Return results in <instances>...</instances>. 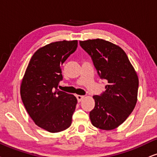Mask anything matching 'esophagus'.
Wrapping results in <instances>:
<instances>
[{"label": "esophagus", "mask_w": 157, "mask_h": 157, "mask_svg": "<svg viewBox=\"0 0 157 157\" xmlns=\"http://www.w3.org/2000/svg\"><path fill=\"white\" fill-rule=\"evenodd\" d=\"M76 97H77V101H78V102H80L82 100V98H84V96H80V95H77Z\"/></svg>", "instance_id": "1"}]
</instances>
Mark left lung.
<instances>
[{
  "instance_id": "1",
  "label": "left lung",
  "mask_w": 157,
  "mask_h": 157,
  "mask_svg": "<svg viewBox=\"0 0 157 157\" xmlns=\"http://www.w3.org/2000/svg\"><path fill=\"white\" fill-rule=\"evenodd\" d=\"M90 56L97 72L107 80L106 90L93 96L94 109L90 112L91 123L104 130H114L122 124L136 106L138 77L124 51L103 39L80 41Z\"/></svg>"
}]
</instances>
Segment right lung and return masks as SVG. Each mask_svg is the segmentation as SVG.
I'll list each match as a JSON object with an SVG mask.
<instances>
[{
	"label": "right lung",
	"mask_w": 157,
	"mask_h": 157,
	"mask_svg": "<svg viewBox=\"0 0 157 157\" xmlns=\"http://www.w3.org/2000/svg\"><path fill=\"white\" fill-rule=\"evenodd\" d=\"M77 40H63L40 48L33 54L20 87L21 100L35 124L50 132L66 130L72 124L77 100L59 90L61 67L76 51Z\"/></svg>",
	"instance_id": "add662e5"
}]
</instances>
